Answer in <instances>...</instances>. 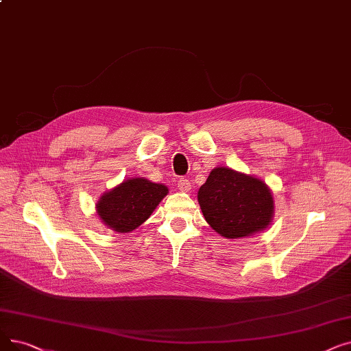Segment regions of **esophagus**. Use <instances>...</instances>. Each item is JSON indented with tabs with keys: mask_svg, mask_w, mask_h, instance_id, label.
<instances>
[{
	"mask_svg": "<svg viewBox=\"0 0 351 351\" xmlns=\"http://www.w3.org/2000/svg\"><path fill=\"white\" fill-rule=\"evenodd\" d=\"M191 188H192V185H191V182H189L188 179L182 178V179L178 180V189H179V191H182V192H189Z\"/></svg>",
	"mask_w": 351,
	"mask_h": 351,
	"instance_id": "obj_1",
	"label": "esophagus"
}]
</instances>
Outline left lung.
<instances>
[{
    "instance_id": "obj_1",
    "label": "left lung",
    "mask_w": 351,
    "mask_h": 351,
    "mask_svg": "<svg viewBox=\"0 0 351 351\" xmlns=\"http://www.w3.org/2000/svg\"><path fill=\"white\" fill-rule=\"evenodd\" d=\"M197 202L209 226L226 239L261 232L274 218V196L265 182L226 166L210 171Z\"/></svg>"
}]
</instances>
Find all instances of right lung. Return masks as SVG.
I'll return each mask as SVG.
<instances>
[{
    "mask_svg": "<svg viewBox=\"0 0 351 351\" xmlns=\"http://www.w3.org/2000/svg\"><path fill=\"white\" fill-rule=\"evenodd\" d=\"M169 189L146 178H130L104 192L96 204L101 222L119 234L139 228L156 209Z\"/></svg>",
    "mask_w": 351,
    "mask_h": 351,
    "instance_id": "right-lung-1",
    "label": "right lung"
}]
</instances>
